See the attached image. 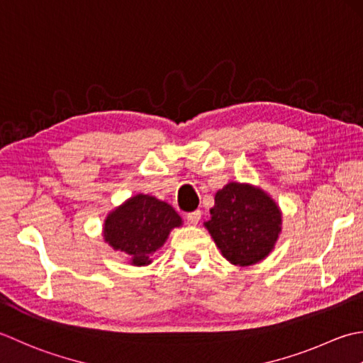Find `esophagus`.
Listing matches in <instances>:
<instances>
[{
	"label": "esophagus",
	"instance_id": "34e87169",
	"mask_svg": "<svg viewBox=\"0 0 363 363\" xmlns=\"http://www.w3.org/2000/svg\"><path fill=\"white\" fill-rule=\"evenodd\" d=\"M201 218H202V213L201 211H192V213H188L186 214V219H188V223L189 224H192V225H197L199 224V220H201Z\"/></svg>",
	"mask_w": 363,
	"mask_h": 363
}]
</instances>
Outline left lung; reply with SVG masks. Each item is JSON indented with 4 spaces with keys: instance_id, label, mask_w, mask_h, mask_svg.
Masks as SVG:
<instances>
[{
    "instance_id": "obj_1",
    "label": "left lung",
    "mask_w": 363,
    "mask_h": 363,
    "mask_svg": "<svg viewBox=\"0 0 363 363\" xmlns=\"http://www.w3.org/2000/svg\"><path fill=\"white\" fill-rule=\"evenodd\" d=\"M205 228L220 254L235 266L268 257L282 232V211L268 192L250 183H227L214 194Z\"/></svg>"
}]
</instances>
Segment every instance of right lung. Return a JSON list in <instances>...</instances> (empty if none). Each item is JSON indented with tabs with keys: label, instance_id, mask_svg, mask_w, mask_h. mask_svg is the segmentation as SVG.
Here are the masks:
<instances>
[{
	"label": "right lung",
	"instance_id": "obj_1",
	"mask_svg": "<svg viewBox=\"0 0 363 363\" xmlns=\"http://www.w3.org/2000/svg\"><path fill=\"white\" fill-rule=\"evenodd\" d=\"M183 224L171 205L150 194H136L108 213L103 238L114 250L127 255L133 266H147L164 246L174 228Z\"/></svg>",
	"mask_w": 363,
	"mask_h": 363
}]
</instances>
